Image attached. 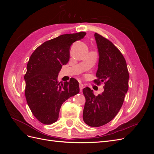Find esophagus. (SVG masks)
<instances>
[{"instance_id": "1", "label": "esophagus", "mask_w": 154, "mask_h": 154, "mask_svg": "<svg viewBox=\"0 0 154 154\" xmlns=\"http://www.w3.org/2000/svg\"><path fill=\"white\" fill-rule=\"evenodd\" d=\"M79 86H80V92L82 91L83 88H84V86H83V85L82 84V83H80V85H79Z\"/></svg>"}]
</instances>
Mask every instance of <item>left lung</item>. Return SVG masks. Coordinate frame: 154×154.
I'll return each mask as SVG.
<instances>
[{"instance_id": "1", "label": "left lung", "mask_w": 154, "mask_h": 154, "mask_svg": "<svg viewBox=\"0 0 154 154\" xmlns=\"http://www.w3.org/2000/svg\"><path fill=\"white\" fill-rule=\"evenodd\" d=\"M94 36L99 63L94 82L97 85L104 82V91L96 96L90 88H83V119L90 127H98L110 122L119 111L128 89L129 73L120 51L103 36L96 32Z\"/></svg>"}]
</instances>
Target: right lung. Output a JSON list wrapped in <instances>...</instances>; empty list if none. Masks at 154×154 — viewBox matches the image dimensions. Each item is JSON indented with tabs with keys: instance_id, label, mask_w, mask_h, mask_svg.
<instances>
[{
	"instance_id": "right-lung-1",
	"label": "right lung",
	"mask_w": 154,
	"mask_h": 154,
	"mask_svg": "<svg viewBox=\"0 0 154 154\" xmlns=\"http://www.w3.org/2000/svg\"><path fill=\"white\" fill-rule=\"evenodd\" d=\"M85 35L79 32L60 35L45 42L31 55L24 76L25 96L31 112L42 123L57 122L63 102L80 92L76 79L60 84L58 74L69 62L71 45Z\"/></svg>"
}]
</instances>
